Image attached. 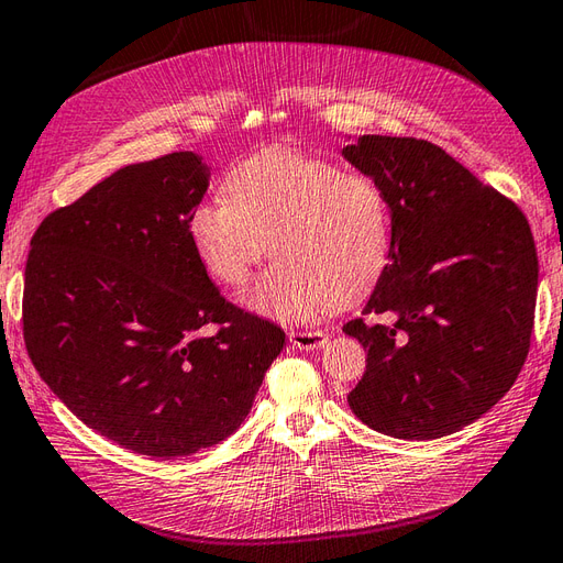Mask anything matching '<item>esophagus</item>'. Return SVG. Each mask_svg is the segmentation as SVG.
<instances>
[{"label": "esophagus", "mask_w": 563, "mask_h": 563, "mask_svg": "<svg viewBox=\"0 0 563 563\" xmlns=\"http://www.w3.org/2000/svg\"><path fill=\"white\" fill-rule=\"evenodd\" d=\"M287 338H290V343L299 350H319L329 341V335L323 331H290Z\"/></svg>", "instance_id": "1"}]
</instances>
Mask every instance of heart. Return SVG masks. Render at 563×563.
Instances as JSON below:
<instances>
[{"label": "heart", "mask_w": 563, "mask_h": 563, "mask_svg": "<svg viewBox=\"0 0 563 563\" xmlns=\"http://www.w3.org/2000/svg\"><path fill=\"white\" fill-rule=\"evenodd\" d=\"M228 199H208L187 220L191 250L216 283L240 287L271 250L242 302L261 317L307 323L355 302L384 276L390 208L367 175L321 155L273 146L230 167Z\"/></svg>", "instance_id": "heart-1"}]
</instances>
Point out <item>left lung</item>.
Wrapping results in <instances>:
<instances>
[{
    "mask_svg": "<svg viewBox=\"0 0 563 563\" xmlns=\"http://www.w3.org/2000/svg\"><path fill=\"white\" fill-rule=\"evenodd\" d=\"M343 158L384 189L390 256L343 331L367 350L350 410L386 437L427 441L473 424L528 357L538 252L526 216L422 139L360 136Z\"/></svg>",
    "mask_w": 563,
    "mask_h": 563,
    "instance_id": "left-lung-1",
    "label": "left lung"
}]
</instances>
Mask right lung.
I'll return each instance as SVG.
<instances>
[{
  "label": "right lung",
  "mask_w": 563,
  "mask_h": 563,
  "mask_svg": "<svg viewBox=\"0 0 563 563\" xmlns=\"http://www.w3.org/2000/svg\"><path fill=\"white\" fill-rule=\"evenodd\" d=\"M208 179L189 151L117 169L41 222L25 264L37 374L84 424L153 459L225 441L285 345L276 323L225 302L191 250Z\"/></svg>",
  "instance_id": "add662e5"
}]
</instances>
